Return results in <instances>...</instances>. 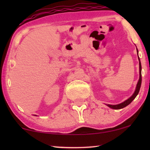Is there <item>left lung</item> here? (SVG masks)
Instances as JSON below:
<instances>
[{
  "mask_svg": "<svg viewBox=\"0 0 150 150\" xmlns=\"http://www.w3.org/2000/svg\"><path fill=\"white\" fill-rule=\"evenodd\" d=\"M137 54H138V50L137 48ZM139 57V56H138ZM139 79L138 83H137V87H136V89L134 92V93L132 94V96H131L130 98H129L128 100H125L124 102H122L121 104H116V105H112V104H107V106L108 107L112 108V109H121V108H123L124 107H126V106H128V104H130L131 102H132V100L134 99L135 98L137 97V96L138 95L139 90H140L141 88V81H142V78H141V61L140 59H139Z\"/></svg>",
  "mask_w": 150,
  "mask_h": 150,
  "instance_id": "left-lung-1",
  "label": "left lung"
}]
</instances>
